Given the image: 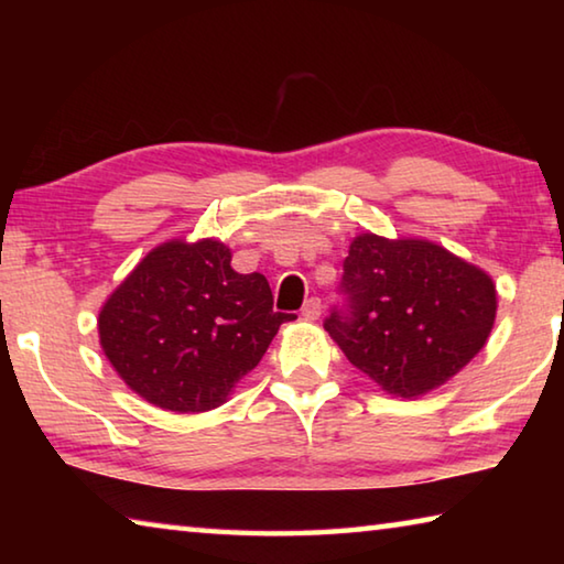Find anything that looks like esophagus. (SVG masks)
I'll return each mask as SVG.
<instances>
[{"mask_svg":"<svg viewBox=\"0 0 564 564\" xmlns=\"http://www.w3.org/2000/svg\"><path fill=\"white\" fill-rule=\"evenodd\" d=\"M301 316L305 321H316L321 316V299H308V301H305L303 308H301Z\"/></svg>","mask_w":564,"mask_h":564,"instance_id":"1","label":"esophagus"}]
</instances>
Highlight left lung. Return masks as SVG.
I'll list each match as a JSON object with an SVG mask.
<instances>
[{"label": "left lung", "instance_id": "left-lung-1", "mask_svg": "<svg viewBox=\"0 0 564 564\" xmlns=\"http://www.w3.org/2000/svg\"><path fill=\"white\" fill-rule=\"evenodd\" d=\"M343 308L326 330L360 373L398 398L443 386L482 350L498 311L488 273L423 238L360 234L343 261Z\"/></svg>", "mask_w": 564, "mask_h": 564}]
</instances>
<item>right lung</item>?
Here are the masks:
<instances>
[{"label":"right lung","instance_id":"add662e5","mask_svg":"<svg viewBox=\"0 0 564 564\" xmlns=\"http://www.w3.org/2000/svg\"><path fill=\"white\" fill-rule=\"evenodd\" d=\"M291 313L273 311L261 273H236L216 238L144 256L99 311L104 356L133 393L171 413L226 403Z\"/></svg>","mask_w":564,"mask_h":564}]
</instances>
